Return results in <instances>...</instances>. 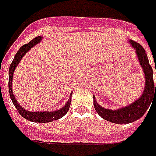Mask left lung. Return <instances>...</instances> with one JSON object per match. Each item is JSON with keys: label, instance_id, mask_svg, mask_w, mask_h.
<instances>
[{"label": "left lung", "instance_id": "left-lung-1", "mask_svg": "<svg viewBox=\"0 0 156 156\" xmlns=\"http://www.w3.org/2000/svg\"><path fill=\"white\" fill-rule=\"evenodd\" d=\"M130 43L133 48H135L136 54L138 58V61L140 63L143 71L144 73L145 77V86L144 90L142 96L132 102L131 104L124 107L122 108L117 110L107 109L98 104L95 96L94 98V107L102 119L112 123H115L118 125L122 124H129L134 122L144 115L148 110L151 102H156V83L154 85L153 79V69L152 66L149 65V59L144 48L141 46L138 42H134L131 40ZM156 73V66H155Z\"/></svg>", "mask_w": 156, "mask_h": 156}]
</instances>
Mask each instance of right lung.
Masks as SVG:
<instances>
[{
  "label": "right lung",
  "instance_id": "1",
  "mask_svg": "<svg viewBox=\"0 0 156 156\" xmlns=\"http://www.w3.org/2000/svg\"><path fill=\"white\" fill-rule=\"evenodd\" d=\"M42 41V37H37L33 40H31L30 42H28L27 44L23 45L22 47L19 49V51L16 53L14 59L12 61L10 67H9V80H8V90H9V94L10 97L12 101L13 105L15 106V108L18 110V112L20 114L26 119L27 120H30L31 122H37V123H48L51 122L53 120H57L59 119L62 118L65 114L68 112L71 105V100L67 101L66 104L65 105L63 108H61L59 110L53 111V112H48V111H44V112H30L28 110H25L20 106L15 99V96L12 93V78H13V73L15 71V68L17 66L19 65L21 59L24 57L25 54L29 51L31 48L35 46L36 44H37L38 42ZM73 95V93L70 94V98Z\"/></svg>",
  "mask_w": 156,
  "mask_h": 156
}]
</instances>
